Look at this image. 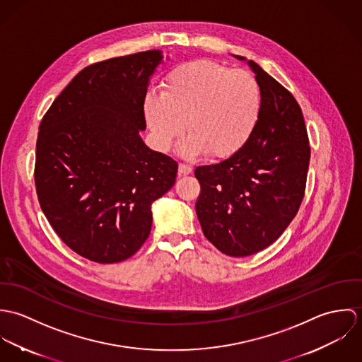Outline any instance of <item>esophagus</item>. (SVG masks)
Returning a JSON list of instances; mask_svg holds the SVG:
<instances>
[{
	"mask_svg": "<svg viewBox=\"0 0 362 362\" xmlns=\"http://www.w3.org/2000/svg\"><path fill=\"white\" fill-rule=\"evenodd\" d=\"M192 173V167L189 164H184V163H180L178 165V174L180 175H188Z\"/></svg>",
	"mask_w": 362,
	"mask_h": 362,
	"instance_id": "obj_1",
	"label": "esophagus"
}]
</instances>
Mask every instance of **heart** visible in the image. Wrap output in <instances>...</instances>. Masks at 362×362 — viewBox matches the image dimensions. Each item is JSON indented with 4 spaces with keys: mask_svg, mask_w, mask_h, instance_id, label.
Instances as JSON below:
<instances>
[{
    "mask_svg": "<svg viewBox=\"0 0 362 362\" xmlns=\"http://www.w3.org/2000/svg\"><path fill=\"white\" fill-rule=\"evenodd\" d=\"M262 92L257 78L211 61L184 64L167 76L161 95L148 93L144 114L160 149H168L185 131V156L228 158L257 129Z\"/></svg>",
    "mask_w": 362,
    "mask_h": 362,
    "instance_id": "1",
    "label": "heart"
}]
</instances>
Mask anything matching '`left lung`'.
Returning <instances> with one entry per match:
<instances>
[{
	"label": "left lung",
	"instance_id": "1",
	"mask_svg": "<svg viewBox=\"0 0 362 362\" xmlns=\"http://www.w3.org/2000/svg\"><path fill=\"white\" fill-rule=\"evenodd\" d=\"M248 65L262 92L255 132L238 153L195 168L202 231L218 251L235 258L267 248L288 227L304 198L310 157L294 96L257 62Z\"/></svg>",
	"mask_w": 362,
	"mask_h": 362
}]
</instances>
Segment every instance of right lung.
Wrapping results in <instances>:
<instances>
[{
    "mask_svg": "<svg viewBox=\"0 0 362 362\" xmlns=\"http://www.w3.org/2000/svg\"><path fill=\"white\" fill-rule=\"evenodd\" d=\"M161 59L160 50H149L83 68L40 122L39 204L57 235L83 258H131L151 234L152 204L175 182L177 161L139 135Z\"/></svg>",
    "mask_w": 362,
    "mask_h": 362,
    "instance_id": "right-lung-1",
    "label": "right lung"
}]
</instances>
